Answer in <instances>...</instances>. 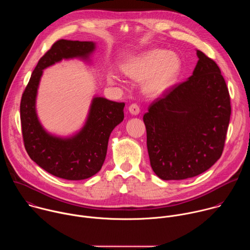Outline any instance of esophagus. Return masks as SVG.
<instances>
[{
  "mask_svg": "<svg viewBox=\"0 0 250 250\" xmlns=\"http://www.w3.org/2000/svg\"><path fill=\"white\" fill-rule=\"evenodd\" d=\"M128 111H129V113H130L131 115L136 116V115L139 114L140 109H139V106H138L136 104H131L128 106Z\"/></svg>",
  "mask_w": 250,
  "mask_h": 250,
  "instance_id": "esophagus-1",
  "label": "esophagus"
}]
</instances>
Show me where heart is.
Instances as JSON below:
<instances>
[{"instance_id": "b5f03b06", "label": "heart", "mask_w": 250, "mask_h": 250, "mask_svg": "<svg viewBox=\"0 0 250 250\" xmlns=\"http://www.w3.org/2000/svg\"><path fill=\"white\" fill-rule=\"evenodd\" d=\"M182 59L175 52L152 48L129 58L123 66L124 72L136 81H144L142 89L150 96H159L175 86L182 72ZM112 81L122 83L118 76Z\"/></svg>"}]
</instances>
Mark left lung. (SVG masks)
<instances>
[{
    "instance_id": "8db88e82",
    "label": "left lung",
    "mask_w": 250,
    "mask_h": 250,
    "mask_svg": "<svg viewBox=\"0 0 250 250\" xmlns=\"http://www.w3.org/2000/svg\"><path fill=\"white\" fill-rule=\"evenodd\" d=\"M193 75L153 101L144 116L150 165L162 180L195 177L222 156L230 99L217 63L197 50Z\"/></svg>"
}]
</instances>
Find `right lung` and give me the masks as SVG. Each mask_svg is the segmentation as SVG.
Masks as SVG:
<instances>
[{"instance_id": "right-lung-1", "label": "right lung", "mask_w": 250, "mask_h": 250, "mask_svg": "<svg viewBox=\"0 0 250 250\" xmlns=\"http://www.w3.org/2000/svg\"><path fill=\"white\" fill-rule=\"evenodd\" d=\"M95 49L93 42L57 41L34 68L21 101L22 138L27 154L46 172L66 180H84L101 170L111 132L124 120L125 103L94 97L84 126L73 135L60 137L47 132L38 118V89L43 69L62 59L89 61Z\"/></svg>"}]
</instances>
